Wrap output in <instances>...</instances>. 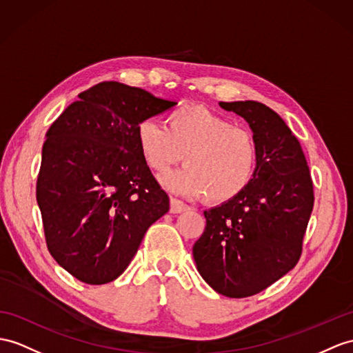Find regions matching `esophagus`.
<instances>
[{"instance_id": "1", "label": "esophagus", "mask_w": 353, "mask_h": 353, "mask_svg": "<svg viewBox=\"0 0 353 353\" xmlns=\"http://www.w3.org/2000/svg\"><path fill=\"white\" fill-rule=\"evenodd\" d=\"M188 210H190V206H188L187 203L175 199V197H170V212L172 214H179V212H184Z\"/></svg>"}]
</instances>
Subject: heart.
Instances as JSON below:
<instances>
[{"label": "heart", "instance_id": "obj_1", "mask_svg": "<svg viewBox=\"0 0 353 353\" xmlns=\"http://www.w3.org/2000/svg\"><path fill=\"white\" fill-rule=\"evenodd\" d=\"M165 123L163 127L143 119L136 127V142L143 161L156 174H166L184 159L185 169L161 179L170 192L225 203L252 184L259 150L247 128L235 127L203 106L178 108Z\"/></svg>", "mask_w": 353, "mask_h": 353}]
</instances>
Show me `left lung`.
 <instances>
[{"label": "left lung", "mask_w": 353, "mask_h": 353, "mask_svg": "<svg viewBox=\"0 0 353 353\" xmlns=\"http://www.w3.org/2000/svg\"><path fill=\"white\" fill-rule=\"evenodd\" d=\"M250 125L259 150L252 184L236 199L203 211L193 245L197 271L219 294H259L298 263L314 194L303 148L281 117L263 103L220 101Z\"/></svg>", "instance_id": "1"}]
</instances>
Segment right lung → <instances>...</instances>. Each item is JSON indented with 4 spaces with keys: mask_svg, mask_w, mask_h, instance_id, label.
Listing matches in <instances>:
<instances>
[{
    "mask_svg": "<svg viewBox=\"0 0 353 353\" xmlns=\"http://www.w3.org/2000/svg\"><path fill=\"white\" fill-rule=\"evenodd\" d=\"M46 133L37 203L48 250L88 285L125 271L145 232L169 211L136 142V127L176 101L100 82L81 92Z\"/></svg>",
    "mask_w": 353,
    "mask_h": 353,
    "instance_id": "add662e5",
    "label": "right lung"
}]
</instances>
